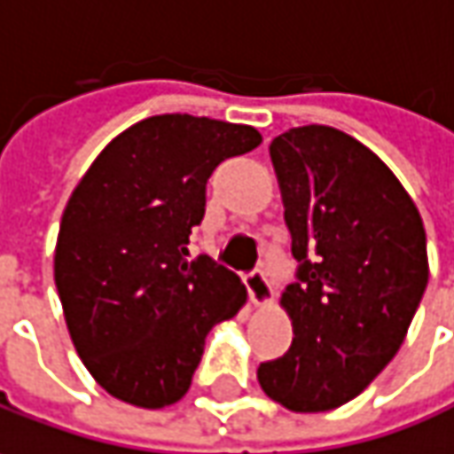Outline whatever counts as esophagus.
Segmentation results:
<instances>
[{
	"instance_id": "obj_1",
	"label": "esophagus",
	"mask_w": 454,
	"mask_h": 454,
	"mask_svg": "<svg viewBox=\"0 0 454 454\" xmlns=\"http://www.w3.org/2000/svg\"><path fill=\"white\" fill-rule=\"evenodd\" d=\"M247 289L254 305H266V302L274 297V286H271V282H269V277H266L264 269H254V271L248 274Z\"/></svg>"
}]
</instances>
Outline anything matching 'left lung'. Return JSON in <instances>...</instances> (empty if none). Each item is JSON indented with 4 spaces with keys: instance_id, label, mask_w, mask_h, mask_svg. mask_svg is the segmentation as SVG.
<instances>
[{
    "instance_id": "left-lung-1",
    "label": "left lung",
    "mask_w": 454,
    "mask_h": 454,
    "mask_svg": "<svg viewBox=\"0 0 454 454\" xmlns=\"http://www.w3.org/2000/svg\"><path fill=\"white\" fill-rule=\"evenodd\" d=\"M269 154L300 266L282 294L292 345L256 376L286 409L327 411L356 399L404 343L429 279L427 233L394 172L345 131L294 127Z\"/></svg>"
}]
</instances>
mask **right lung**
<instances>
[{
  "instance_id": "add662e5",
  "label": "right lung",
  "mask_w": 454,
  "mask_h": 454,
  "mask_svg": "<svg viewBox=\"0 0 454 454\" xmlns=\"http://www.w3.org/2000/svg\"><path fill=\"white\" fill-rule=\"evenodd\" d=\"M247 124L162 114L119 134L73 190L55 247V286L73 345L111 396L162 409L188 394L206 335L247 302L241 279L190 259L206 185L259 147Z\"/></svg>"
}]
</instances>
